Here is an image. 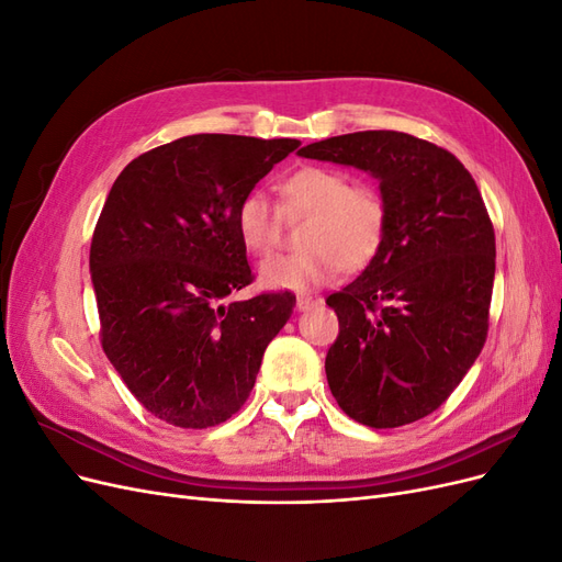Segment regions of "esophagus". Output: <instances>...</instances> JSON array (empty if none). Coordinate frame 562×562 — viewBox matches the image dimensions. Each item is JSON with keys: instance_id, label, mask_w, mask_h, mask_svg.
Instances as JSON below:
<instances>
[{"instance_id": "esophagus-1", "label": "esophagus", "mask_w": 562, "mask_h": 562, "mask_svg": "<svg viewBox=\"0 0 562 562\" xmlns=\"http://www.w3.org/2000/svg\"><path fill=\"white\" fill-rule=\"evenodd\" d=\"M321 300H314V297H307V295H300L297 297V302H295V307H297V312H307V310H312L314 304H318Z\"/></svg>"}]
</instances>
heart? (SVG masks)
Masks as SVG:
<instances>
[{"label": "heart", "instance_id": "b5f03b06", "mask_svg": "<svg viewBox=\"0 0 562 562\" xmlns=\"http://www.w3.org/2000/svg\"><path fill=\"white\" fill-rule=\"evenodd\" d=\"M285 215H307L302 246L307 250L269 258L260 267L265 285L307 293L330 283L339 269H363L375 258L384 232L382 194L366 182L328 166H304L281 182V206L262 190H250L236 209V232L255 255H267L281 241Z\"/></svg>", "mask_w": 562, "mask_h": 562}]
</instances>
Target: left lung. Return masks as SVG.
Instances as JSON below:
<instances>
[{
    "label": "left lung",
    "mask_w": 562,
    "mask_h": 562,
    "mask_svg": "<svg viewBox=\"0 0 562 562\" xmlns=\"http://www.w3.org/2000/svg\"><path fill=\"white\" fill-rule=\"evenodd\" d=\"M297 155L361 168L386 206L378 255L326 300L339 321L326 356L337 405L372 429L431 415L487 337L495 229L475 180L448 149L398 131L335 135Z\"/></svg>",
    "instance_id": "8db88e82"
}]
</instances>
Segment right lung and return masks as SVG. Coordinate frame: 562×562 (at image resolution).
Returning a JSON list of instances; mask_svg holds the SVG:
<instances>
[{
	"mask_svg": "<svg viewBox=\"0 0 562 562\" xmlns=\"http://www.w3.org/2000/svg\"><path fill=\"white\" fill-rule=\"evenodd\" d=\"M297 140L199 133L133 159L91 241L100 342L131 394L180 429H209L246 403L291 293L229 302L252 283L239 201Z\"/></svg>",
	"mask_w": 562,
	"mask_h": 562,
	"instance_id": "obj_1",
	"label": "right lung"
}]
</instances>
